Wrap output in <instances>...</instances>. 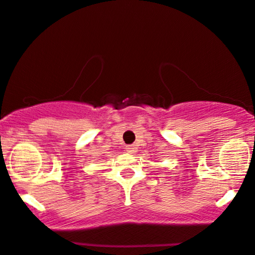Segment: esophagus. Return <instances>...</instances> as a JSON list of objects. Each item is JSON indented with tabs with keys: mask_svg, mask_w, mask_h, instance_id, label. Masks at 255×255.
Instances as JSON below:
<instances>
[{
	"mask_svg": "<svg viewBox=\"0 0 255 255\" xmlns=\"http://www.w3.org/2000/svg\"><path fill=\"white\" fill-rule=\"evenodd\" d=\"M126 151L129 153V154H135L137 148H136L135 145H128L127 147H126Z\"/></svg>",
	"mask_w": 255,
	"mask_h": 255,
	"instance_id": "34e87169",
	"label": "esophagus"
}]
</instances>
